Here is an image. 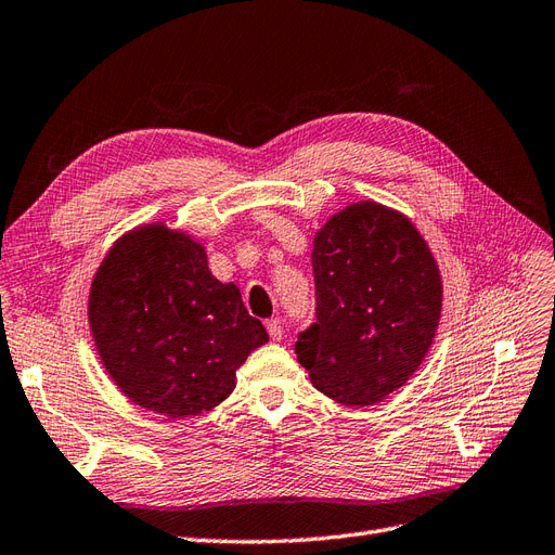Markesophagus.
<instances>
[{
    "mask_svg": "<svg viewBox=\"0 0 555 555\" xmlns=\"http://www.w3.org/2000/svg\"><path fill=\"white\" fill-rule=\"evenodd\" d=\"M266 331H269L271 339H280L282 337V321L278 317L269 319V321H266Z\"/></svg>",
    "mask_w": 555,
    "mask_h": 555,
    "instance_id": "esophagus-1",
    "label": "esophagus"
}]
</instances>
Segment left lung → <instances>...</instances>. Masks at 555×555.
Listing matches in <instances>:
<instances>
[{"label": "left lung", "instance_id": "1", "mask_svg": "<svg viewBox=\"0 0 555 555\" xmlns=\"http://www.w3.org/2000/svg\"><path fill=\"white\" fill-rule=\"evenodd\" d=\"M317 319L298 333L314 388L367 406L404 386L441 317V275L417 229L390 208H344L314 238Z\"/></svg>", "mask_w": 555, "mask_h": 555}]
</instances>
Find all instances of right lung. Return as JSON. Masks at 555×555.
Returning <instances> with one entry per match:
<instances>
[{
    "label": "right lung",
    "instance_id": "add662e5",
    "mask_svg": "<svg viewBox=\"0 0 555 555\" xmlns=\"http://www.w3.org/2000/svg\"><path fill=\"white\" fill-rule=\"evenodd\" d=\"M89 321L114 384L169 417L218 406L245 358L269 341L238 286L208 271L204 247L163 224L112 247L91 284Z\"/></svg>",
    "mask_w": 555,
    "mask_h": 555
}]
</instances>
